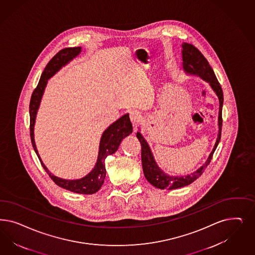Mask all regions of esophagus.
<instances>
[{
	"label": "esophagus",
	"instance_id": "34e87169",
	"mask_svg": "<svg viewBox=\"0 0 255 255\" xmlns=\"http://www.w3.org/2000/svg\"><path fill=\"white\" fill-rule=\"evenodd\" d=\"M129 118H130V121H131L133 127L136 128L140 123V120H141V115L137 111H131L129 113Z\"/></svg>",
	"mask_w": 255,
	"mask_h": 255
}]
</instances>
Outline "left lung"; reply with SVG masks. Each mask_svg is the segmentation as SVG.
<instances>
[{
    "mask_svg": "<svg viewBox=\"0 0 255 255\" xmlns=\"http://www.w3.org/2000/svg\"><path fill=\"white\" fill-rule=\"evenodd\" d=\"M182 60H183V69L187 74L196 75L203 79L204 81L208 82L213 89L214 92L219 98L220 102V110H219V133L218 138L216 140L215 146L212 152L208 156L206 163L194 173H190L184 176H173L167 173H163L158 166L156 165L155 158L151 152L145 139L142 137L140 132H137V138L140 140L141 145V163L142 170L145 178L148 182L156 187V189H179L182 187L188 186L192 182L196 180L204 173V170L210 163L214 152L218 146L221 136H222V105H223V93L220 82H218L217 77L214 73L212 67L208 64L205 56L201 53V51L195 48L193 45L189 43L182 44Z\"/></svg>",
    "mask_w": 255,
    "mask_h": 255,
    "instance_id": "1",
    "label": "left lung"
}]
</instances>
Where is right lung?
I'll return each mask as SVG.
<instances>
[{
  "mask_svg": "<svg viewBox=\"0 0 255 255\" xmlns=\"http://www.w3.org/2000/svg\"><path fill=\"white\" fill-rule=\"evenodd\" d=\"M81 51H82L81 47L61 49L52 57V59L48 63L47 66L45 67L39 82H38L36 88L33 90L31 101H30V106H29L30 136H31L33 149L38 156L44 170L47 172L49 177L57 186L63 188V189H67L69 191L75 192V193L93 194V193H96L97 191H99V189L101 188V186L104 183V179L106 176V168H105L106 157L115 153L124 138L132 133V124L130 122L128 114L120 117L118 120L115 121V123L112 124L105 131L103 132L101 139H100V143H99V156H98L97 163L90 173L81 179L66 180V179L60 178V177L53 175L52 173H49L48 168L42 162L38 151L35 146L34 135H33L35 117H36L37 110L40 105L42 96H43V93L46 88L48 80L55 74L57 71H59L63 66H66L67 63H69L71 60H73V58L79 55Z\"/></svg>",
  "mask_w": 255,
  "mask_h": 255,
  "instance_id": "obj_1",
  "label": "right lung"
}]
</instances>
